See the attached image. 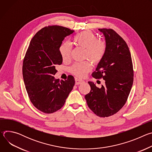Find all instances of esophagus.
<instances>
[{
    "label": "esophagus",
    "mask_w": 152,
    "mask_h": 152,
    "mask_svg": "<svg viewBox=\"0 0 152 152\" xmlns=\"http://www.w3.org/2000/svg\"><path fill=\"white\" fill-rule=\"evenodd\" d=\"M83 82H84V81L81 80V79H77V78L75 79V84L76 85H79V84H81Z\"/></svg>",
    "instance_id": "34e87169"
}]
</instances>
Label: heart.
<instances>
[{
	"label": "heart",
	"instance_id": "heart-1",
	"mask_svg": "<svg viewBox=\"0 0 152 152\" xmlns=\"http://www.w3.org/2000/svg\"><path fill=\"white\" fill-rule=\"evenodd\" d=\"M75 45L85 49V58H88L94 64L99 62L103 58L106 49L105 42L98 40L97 37L90 31H85L76 35L73 38ZM61 56L63 60L69 59L72 46L69 42H64L59 48ZM91 68L88 61L75 63L70 68V72L76 76L82 77Z\"/></svg>",
	"mask_w": 152,
	"mask_h": 152
}]
</instances>
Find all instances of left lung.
<instances>
[{
  "label": "left lung",
  "instance_id": "8db88e82",
  "mask_svg": "<svg viewBox=\"0 0 152 152\" xmlns=\"http://www.w3.org/2000/svg\"><path fill=\"white\" fill-rule=\"evenodd\" d=\"M106 49L93 77L105 80L100 88L88 82L91 91L85 97L90 109L97 116L107 117L119 111L126 103L134 81L131 55L125 41L111 29H99Z\"/></svg>",
  "mask_w": 152,
  "mask_h": 152
}]
</instances>
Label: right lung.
I'll return each mask as SVG.
<instances>
[{
	"instance_id": "1",
	"label": "right lung",
	"mask_w": 152,
	"mask_h": 152,
	"mask_svg": "<svg viewBox=\"0 0 152 152\" xmlns=\"http://www.w3.org/2000/svg\"><path fill=\"white\" fill-rule=\"evenodd\" d=\"M73 32L56 25L43 28L32 38L26 53L22 67L26 90L34 106L44 113L60 110L75 85L72 75L65 80L54 77L56 66L62 62V41Z\"/></svg>"
}]
</instances>
